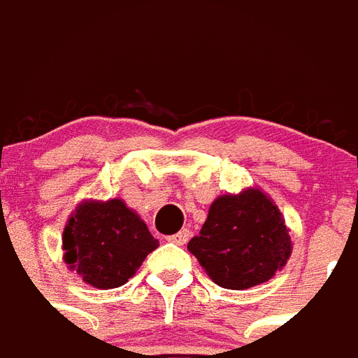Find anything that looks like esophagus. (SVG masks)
<instances>
[{"mask_svg":"<svg viewBox=\"0 0 358 358\" xmlns=\"http://www.w3.org/2000/svg\"><path fill=\"white\" fill-rule=\"evenodd\" d=\"M189 237H191L189 229H181L179 233L171 235V237H169V241H171V243H175V245H185V243L189 241Z\"/></svg>","mask_w":358,"mask_h":358,"instance_id":"1","label":"esophagus"}]
</instances>
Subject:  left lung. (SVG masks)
Instances as JSON below:
<instances>
[{"instance_id":"left-lung-1","label":"left lung","mask_w":358,"mask_h":358,"mask_svg":"<svg viewBox=\"0 0 358 358\" xmlns=\"http://www.w3.org/2000/svg\"><path fill=\"white\" fill-rule=\"evenodd\" d=\"M187 248L214 283L243 291L272 280L287 264L293 243L272 196L247 187L210 204L206 222Z\"/></svg>"}]
</instances>
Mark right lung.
I'll return each mask as SVG.
<instances>
[{
    "label": "right lung",
    "instance_id": "right-lung-1",
    "mask_svg": "<svg viewBox=\"0 0 358 358\" xmlns=\"http://www.w3.org/2000/svg\"><path fill=\"white\" fill-rule=\"evenodd\" d=\"M63 262L96 289L125 285L159 247L125 200L85 199L71 212L62 237Z\"/></svg>",
    "mask_w": 358,
    "mask_h": 358
}]
</instances>
